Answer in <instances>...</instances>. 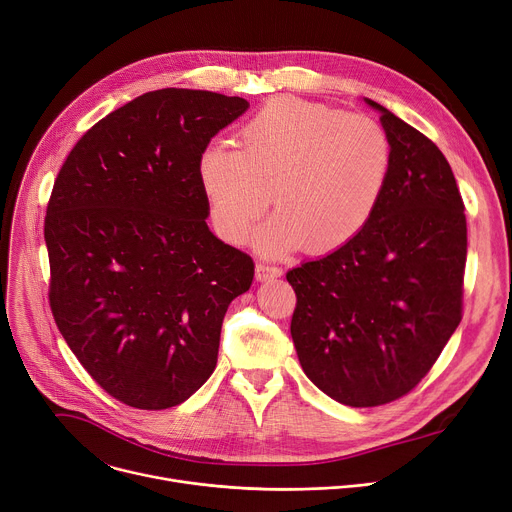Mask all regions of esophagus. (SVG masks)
I'll use <instances>...</instances> for the list:
<instances>
[{
  "instance_id": "1",
  "label": "esophagus",
  "mask_w": 512,
  "mask_h": 512,
  "mask_svg": "<svg viewBox=\"0 0 512 512\" xmlns=\"http://www.w3.org/2000/svg\"><path fill=\"white\" fill-rule=\"evenodd\" d=\"M280 276H282V269L276 267V265H269V263H257L255 265V278L259 282L274 280V278H280Z\"/></svg>"
}]
</instances>
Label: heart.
I'll return each instance as SVG.
<instances>
[{
	"mask_svg": "<svg viewBox=\"0 0 512 512\" xmlns=\"http://www.w3.org/2000/svg\"><path fill=\"white\" fill-rule=\"evenodd\" d=\"M241 138L243 150L216 142L197 162L210 220L226 243L243 245L274 199L280 212L253 238L261 253H331L368 226L389 189L391 140L366 115L282 96L251 117Z\"/></svg>",
	"mask_w": 512,
	"mask_h": 512,
	"instance_id": "1",
	"label": "heart"
}]
</instances>
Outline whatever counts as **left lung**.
Listing matches in <instances>:
<instances>
[{"mask_svg":"<svg viewBox=\"0 0 512 512\" xmlns=\"http://www.w3.org/2000/svg\"><path fill=\"white\" fill-rule=\"evenodd\" d=\"M393 148L385 199L368 226L327 257L290 269V333L302 370L350 407L418 387L463 317L465 206L436 144L379 102Z\"/></svg>","mask_w":512,"mask_h":512,"instance_id":"8db88e82","label":"left lung"}]
</instances>
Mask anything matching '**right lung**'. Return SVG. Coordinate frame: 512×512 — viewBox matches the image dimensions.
Here are the masks:
<instances>
[{"label":"right lung","instance_id":"obj_1","mask_svg":"<svg viewBox=\"0 0 512 512\" xmlns=\"http://www.w3.org/2000/svg\"><path fill=\"white\" fill-rule=\"evenodd\" d=\"M249 102L164 88L92 125L65 158L45 216L49 306L90 377L138 410H168L218 362L228 304L253 259L216 238L197 162Z\"/></svg>","mask_w":512,"mask_h":512}]
</instances>
